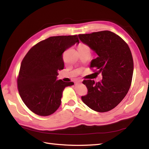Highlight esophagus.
Listing matches in <instances>:
<instances>
[{
	"mask_svg": "<svg viewBox=\"0 0 149 149\" xmlns=\"http://www.w3.org/2000/svg\"><path fill=\"white\" fill-rule=\"evenodd\" d=\"M81 83H82V81L81 80H77V81H75V83H76V84Z\"/></svg>",
	"mask_w": 149,
	"mask_h": 149,
	"instance_id": "34e87169",
	"label": "esophagus"
}]
</instances>
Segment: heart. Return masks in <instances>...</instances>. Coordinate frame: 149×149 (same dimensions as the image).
I'll return each mask as SVG.
<instances>
[{"mask_svg":"<svg viewBox=\"0 0 149 149\" xmlns=\"http://www.w3.org/2000/svg\"><path fill=\"white\" fill-rule=\"evenodd\" d=\"M78 47H88L86 45H84V44H80Z\"/></svg>","mask_w":149,"mask_h":149,"instance_id":"b5f03b06","label":"heart"}]
</instances>
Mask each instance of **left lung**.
<instances>
[{"instance_id":"left-lung-1","label":"left lung","mask_w":149,"mask_h":149,"mask_svg":"<svg viewBox=\"0 0 149 149\" xmlns=\"http://www.w3.org/2000/svg\"><path fill=\"white\" fill-rule=\"evenodd\" d=\"M78 36L97 54V58L91 60L90 67L102 75V81L97 83L83 81L88 94L82 96V100L95 111H109L121 102L130 88L134 70L131 50L124 40L109 31Z\"/></svg>"}]
</instances>
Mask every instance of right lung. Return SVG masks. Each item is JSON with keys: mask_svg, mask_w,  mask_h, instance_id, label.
Returning a JSON list of instances; mask_svg holds the SVG:
<instances>
[{"mask_svg": "<svg viewBox=\"0 0 149 149\" xmlns=\"http://www.w3.org/2000/svg\"><path fill=\"white\" fill-rule=\"evenodd\" d=\"M79 41L77 35L50 37L38 43L22 60L17 79L22 100L31 111L40 116L52 115L61 105L65 87L73 82L57 80L64 68L62 54Z\"/></svg>", "mask_w": 149, "mask_h": 149, "instance_id": "add662e5", "label": "right lung"}]
</instances>
